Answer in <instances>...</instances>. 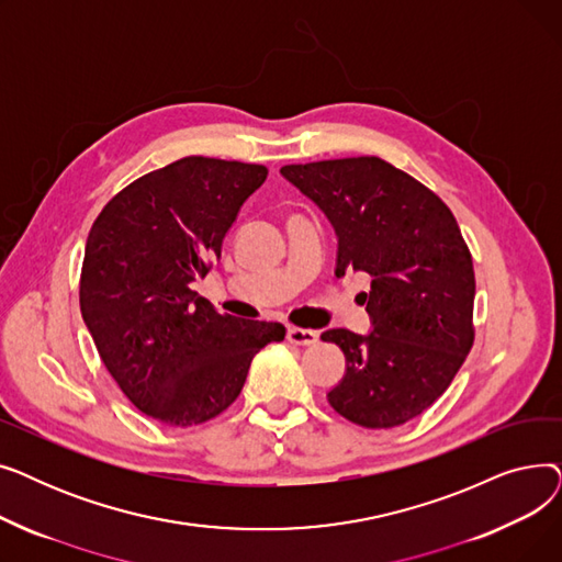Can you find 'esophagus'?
<instances>
[{"label": "esophagus", "instance_id": "esophagus-1", "mask_svg": "<svg viewBox=\"0 0 562 562\" xmlns=\"http://www.w3.org/2000/svg\"><path fill=\"white\" fill-rule=\"evenodd\" d=\"M286 341L296 344V346H312L318 341V333L307 330V328H289L286 330Z\"/></svg>", "mask_w": 562, "mask_h": 562}]
</instances>
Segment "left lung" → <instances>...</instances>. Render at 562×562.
Returning a JSON list of instances; mask_svg holds the SVG:
<instances>
[{
    "label": "left lung",
    "instance_id": "obj_1",
    "mask_svg": "<svg viewBox=\"0 0 562 562\" xmlns=\"http://www.w3.org/2000/svg\"><path fill=\"white\" fill-rule=\"evenodd\" d=\"M280 172L328 216L337 269L362 271L371 333L326 330L346 356L330 405L364 428L419 417L474 346V263L456 216L415 177L378 157L282 166Z\"/></svg>",
    "mask_w": 562,
    "mask_h": 562
}]
</instances>
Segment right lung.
<instances>
[{
  "instance_id": "add662e5",
  "label": "right lung",
  "mask_w": 562,
  "mask_h": 562,
  "mask_svg": "<svg viewBox=\"0 0 562 562\" xmlns=\"http://www.w3.org/2000/svg\"><path fill=\"white\" fill-rule=\"evenodd\" d=\"M266 166L184 157L113 195L88 232L79 305L123 394L166 426H198L241 394L282 323L218 314L191 289L221 257Z\"/></svg>"
}]
</instances>
